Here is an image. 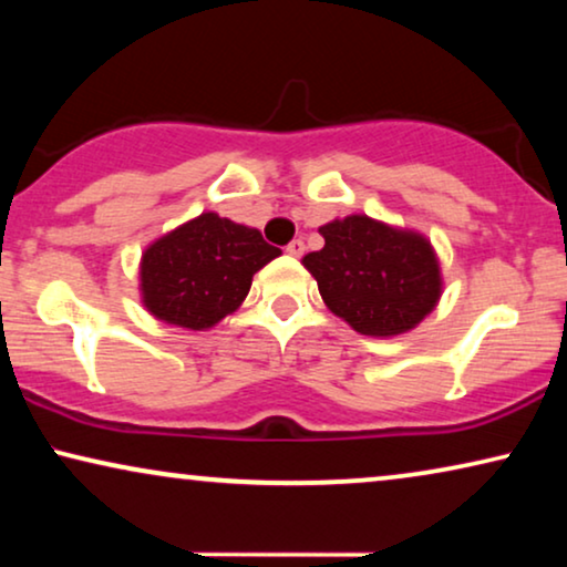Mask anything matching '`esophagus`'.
<instances>
[{"mask_svg": "<svg viewBox=\"0 0 567 567\" xmlns=\"http://www.w3.org/2000/svg\"><path fill=\"white\" fill-rule=\"evenodd\" d=\"M286 252H289L291 258H299V255L305 252V243H301V239H291V243L286 245Z\"/></svg>", "mask_w": 567, "mask_h": 567, "instance_id": "esophagus-1", "label": "esophagus"}]
</instances>
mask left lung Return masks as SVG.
<instances>
[{
    "instance_id": "8db88e82",
    "label": "left lung",
    "mask_w": 567,
    "mask_h": 567,
    "mask_svg": "<svg viewBox=\"0 0 567 567\" xmlns=\"http://www.w3.org/2000/svg\"><path fill=\"white\" fill-rule=\"evenodd\" d=\"M320 235L322 250L301 262L330 312L361 336H402L439 305V258L417 231L351 214L324 224Z\"/></svg>"
}]
</instances>
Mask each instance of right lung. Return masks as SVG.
I'll return each mask as SVG.
<instances>
[{
	"instance_id": "obj_1",
	"label": "right lung",
	"mask_w": 567,
	"mask_h": 567,
	"mask_svg": "<svg viewBox=\"0 0 567 567\" xmlns=\"http://www.w3.org/2000/svg\"><path fill=\"white\" fill-rule=\"evenodd\" d=\"M278 255L258 229L206 212L146 247L138 270L142 301L167 324L214 328L243 305L252 276Z\"/></svg>"
}]
</instances>
